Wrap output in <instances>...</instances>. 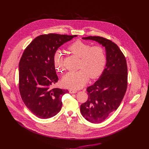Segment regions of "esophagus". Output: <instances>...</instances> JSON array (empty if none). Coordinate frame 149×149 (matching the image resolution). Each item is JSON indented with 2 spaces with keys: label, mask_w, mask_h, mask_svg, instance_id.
<instances>
[{
  "label": "esophagus",
  "mask_w": 149,
  "mask_h": 149,
  "mask_svg": "<svg viewBox=\"0 0 149 149\" xmlns=\"http://www.w3.org/2000/svg\"><path fill=\"white\" fill-rule=\"evenodd\" d=\"M70 93L71 94H74V93H77V90H73V89H70Z\"/></svg>",
  "instance_id": "1"
}]
</instances>
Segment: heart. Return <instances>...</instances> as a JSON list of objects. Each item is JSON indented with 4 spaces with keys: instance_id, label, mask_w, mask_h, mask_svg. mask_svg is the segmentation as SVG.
Listing matches in <instances>:
<instances>
[{
    "instance_id": "1",
    "label": "heart",
    "mask_w": 149,
    "mask_h": 149,
    "mask_svg": "<svg viewBox=\"0 0 149 149\" xmlns=\"http://www.w3.org/2000/svg\"><path fill=\"white\" fill-rule=\"evenodd\" d=\"M68 49L74 55L81 58L79 68L76 71H70L62 78L65 86L78 89L84 86L90 76L92 78L99 77L104 70L107 58L104 49L100 45H91L81 40H77L71 44ZM53 62L56 70L62 72L63 70V55L56 51L54 54Z\"/></svg>"
}]
</instances>
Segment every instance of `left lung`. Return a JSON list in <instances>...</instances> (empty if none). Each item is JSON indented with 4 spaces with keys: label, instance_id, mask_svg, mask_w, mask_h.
<instances>
[{
    "label": "left lung",
    "instance_id": "left-lung-1",
    "mask_svg": "<svg viewBox=\"0 0 149 149\" xmlns=\"http://www.w3.org/2000/svg\"><path fill=\"white\" fill-rule=\"evenodd\" d=\"M83 39L95 40L105 48L107 62L99 79L87 88L88 100L80 106L82 116L92 123H100L119 107L127 87L125 58L111 40L100 36Z\"/></svg>",
    "mask_w": 149,
    "mask_h": 149
}]
</instances>
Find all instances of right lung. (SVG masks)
Here are the masks:
<instances>
[{
    "mask_svg": "<svg viewBox=\"0 0 149 149\" xmlns=\"http://www.w3.org/2000/svg\"><path fill=\"white\" fill-rule=\"evenodd\" d=\"M77 35L49 33L35 38L25 49L19 63V89L24 102L36 117L56 115L67 90L51 88L58 82L53 62L58 48Z\"/></svg>",
    "mask_w": 149,
    "mask_h": 149,
    "instance_id": "right-lung-1",
    "label": "right lung"
}]
</instances>
